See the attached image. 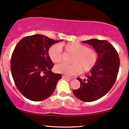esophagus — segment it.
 Returning <instances> with one entry per match:
<instances>
[{"label": "esophagus", "mask_w": 129, "mask_h": 129, "mask_svg": "<svg viewBox=\"0 0 129 129\" xmlns=\"http://www.w3.org/2000/svg\"><path fill=\"white\" fill-rule=\"evenodd\" d=\"M62 79H72L73 78H70V77H68L67 76H65V75H63L62 76Z\"/></svg>", "instance_id": "esophagus-1"}]
</instances>
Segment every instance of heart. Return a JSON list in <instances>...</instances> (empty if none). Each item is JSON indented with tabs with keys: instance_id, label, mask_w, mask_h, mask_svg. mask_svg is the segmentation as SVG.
<instances>
[{
	"instance_id": "b5f03b06",
	"label": "heart",
	"mask_w": 129,
	"mask_h": 129,
	"mask_svg": "<svg viewBox=\"0 0 129 129\" xmlns=\"http://www.w3.org/2000/svg\"><path fill=\"white\" fill-rule=\"evenodd\" d=\"M64 48L67 52L73 54L71 59L72 64L60 63L54 67L56 73H61L68 76L78 75L82 71L87 73L92 70L96 64L98 54L95 50L88 48L87 45L76 42L68 43L67 44H54L48 50V56L51 61L58 63L62 59V51Z\"/></svg>"
}]
</instances>
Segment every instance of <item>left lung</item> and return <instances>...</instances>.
I'll return each instance as SVG.
<instances>
[{"label":"left lung","mask_w":129,"mask_h":129,"mask_svg":"<svg viewBox=\"0 0 129 129\" xmlns=\"http://www.w3.org/2000/svg\"><path fill=\"white\" fill-rule=\"evenodd\" d=\"M98 54V59L87 78H78L81 87L74 90V95L85 102L94 101L109 92L116 81L119 68V57L113 46L106 40L96 39L85 41Z\"/></svg>","instance_id":"left-lung-1"}]
</instances>
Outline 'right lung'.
Wrapping results in <instances>:
<instances>
[{
	"instance_id": "obj_1",
	"label": "right lung",
	"mask_w": 129,
	"mask_h": 129,
	"mask_svg": "<svg viewBox=\"0 0 129 129\" xmlns=\"http://www.w3.org/2000/svg\"><path fill=\"white\" fill-rule=\"evenodd\" d=\"M59 41L35 35L25 37L16 45L11 59V74L17 89L28 100L47 99L62 78L60 74L51 72L54 64L48 56L50 47Z\"/></svg>"
}]
</instances>
